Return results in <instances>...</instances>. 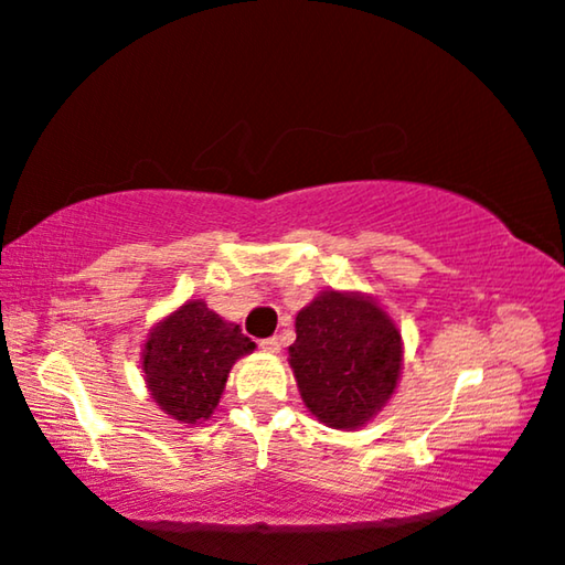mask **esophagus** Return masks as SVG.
Listing matches in <instances>:
<instances>
[{
    "label": "esophagus",
    "instance_id": "34e87169",
    "mask_svg": "<svg viewBox=\"0 0 565 565\" xmlns=\"http://www.w3.org/2000/svg\"><path fill=\"white\" fill-rule=\"evenodd\" d=\"M259 347L264 351H269V353H279L281 351V341H279V337H269V339H262Z\"/></svg>",
    "mask_w": 565,
    "mask_h": 565
}]
</instances>
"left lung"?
<instances>
[{
    "instance_id": "8db88e82",
    "label": "left lung",
    "mask_w": 565,
    "mask_h": 565,
    "mask_svg": "<svg viewBox=\"0 0 565 565\" xmlns=\"http://www.w3.org/2000/svg\"><path fill=\"white\" fill-rule=\"evenodd\" d=\"M289 363L306 408L333 428H356L394 394L401 333L371 299L323 291L296 317Z\"/></svg>"
}]
</instances>
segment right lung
<instances>
[{
	"label": "right lung",
	"mask_w": 565,
	"mask_h": 565,
	"mask_svg": "<svg viewBox=\"0 0 565 565\" xmlns=\"http://www.w3.org/2000/svg\"><path fill=\"white\" fill-rule=\"evenodd\" d=\"M248 351H254V341L236 323L209 311L204 301H186L151 331L145 347L151 398L184 424L209 418L234 361Z\"/></svg>",
	"instance_id": "obj_1"
}]
</instances>
